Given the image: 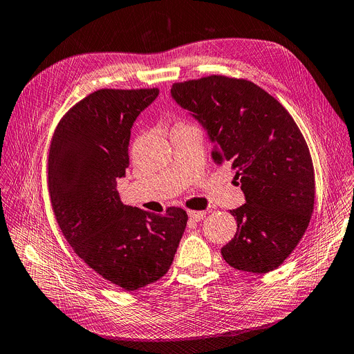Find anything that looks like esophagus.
I'll use <instances>...</instances> for the list:
<instances>
[{
	"label": "esophagus",
	"mask_w": 354,
	"mask_h": 354,
	"mask_svg": "<svg viewBox=\"0 0 354 354\" xmlns=\"http://www.w3.org/2000/svg\"><path fill=\"white\" fill-rule=\"evenodd\" d=\"M187 215H189L191 219H194V221H202V219L205 218V215H206V212H203V210H191V209H187Z\"/></svg>",
	"instance_id": "obj_1"
}]
</instances>
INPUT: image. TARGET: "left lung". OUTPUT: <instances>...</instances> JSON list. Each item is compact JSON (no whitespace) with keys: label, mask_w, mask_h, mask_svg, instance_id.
I'll return each mask as SVG.
<instances>
[{"label":"left lung","mask_w":354,"mask_h":354,"mask_svg":"<svg viewBox=\"0 0 354 354\" xmlns=\"http://www.w3.org/2000/svg\"><path fill=\"white\" fill-rule=\"evenodd\" d=\"M212 140V159L230 163L246 203L230 210L238 230L221 249L232 268L268 273L300 242L315 206V169L297 124L274 97L243 78L209 75L174 84Z\"/></svg>","instance_id":"obj_1"}]
</instances>
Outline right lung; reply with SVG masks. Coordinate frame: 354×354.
Wrapping results in <instances>:
<instances>
[{
    "instance_id": "add662e5",
    "label": "right lung",
    "mask_w": 354,
    "mask_h": 354,
    "mask_svg": "<svg viewBox=\"0 0 354 354\" xmlns=\"http://www.w3.org/2000/svg\"><path fill=\"white\" fill-rule=\"evenodd\" d=\"M158 93H89L61 118L48 155V192L64 238L93 272L127 292L167 274L187 222L182 207L155 215L124 205L116 191L129 167L132 124Z\"/></svg>"
}]
</instances>
